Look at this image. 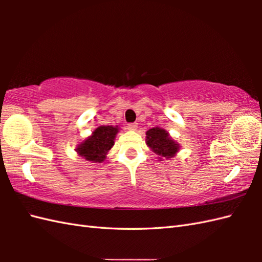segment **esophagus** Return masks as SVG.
<instances>
[{"instance_id":"obj_1","label":"esophagus","mask_w":262,"mask_h":262,"mask_svg":"<svg viewBox=\"0 0 262 262\" xmlns=\"http://www.w3.org/2000/svg\"><path fill=\"white\" fill-rule=\"evenodd\" d=\"M127 128L129 130H136L137 129V122H132V124H128Z\"/></svg>"}]
</instances>
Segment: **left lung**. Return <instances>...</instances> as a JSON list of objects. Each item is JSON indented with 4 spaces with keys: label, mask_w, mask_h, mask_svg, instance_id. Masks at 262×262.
Wrapping results in <instances>:
<instances>
[{
    "label": "left lung",
    "mask_w": 262,
    "mask_h": 262,
    "mask_svg": "<svg viewBox=\"0 0 262 262\" xmlns=\"http://www.w3.org/2000/svg\"><path fill=\"white\" fill-rule=\"evenodd\" d=\"M146 144L159 159H171L179 151V144L172 140L169 133L163 128L154 127L146 132Z\"/></svg>",
    "instance_id": "obj_1"
}]
</instances>
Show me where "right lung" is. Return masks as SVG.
<instances>
[{
    "mask_svg": "<svg viewBox=\"0 0 262 262\" xmlns=\"http://www.w3.org/2000/svg\"><path fill=\"white\" fill-rule=\"evenodd\" d=\"M118 132V126H99L93 130L91 136L77 145L75 151L86 161L92 163H101L114 146Z\"/></svg>",
    "mask_w": 262,
    "mask_h": 262,
    "instance_id": "obj_1",
    "label": "right lung"
}]
</instances>
